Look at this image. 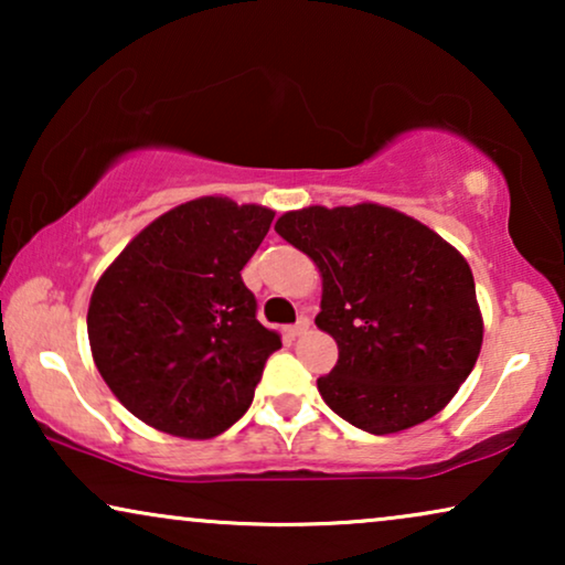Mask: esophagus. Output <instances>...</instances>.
<instances>
[{
	"mask_svg": "<svg viewBox=\"0 0 565 565\" xmlns=\"http://www.w3.org/2000/svg\"><path fill=\"white\" fill-rule=\"evenodd\" d=\"M308 327H311V319H308V316H300V319H298L296 323H290V327L285 329V334H288L290 339H296V337H300V334H306Z\"/></svg>",
	"mask_w": 565,
	"mask_h": 565,
	"instance_id": "1",
	"label": "esophagus"
}]
</instances>
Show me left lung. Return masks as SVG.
Returning a JSON list of instances; mask_svg holds the SVG:
<instances>
[{
	"instance_id": "8db88e82",
	"label": "left lung",
	"mask_w": 565,
	"mask_h": 565,
	"mask_svg": "<svg viewBox=\"0 0 565 565\" xmlns=\"http://www.w3.org/2000/svg\"><path fill=\"white\" fill-rule=\"evenodd\" d=\"M275 231L319 267L316 327L339 360L319 393L370 435H391L443 412L473 370L483 342L468 262L443 236L375 203L311 205Z\"/></svg>"
}]
</instances>
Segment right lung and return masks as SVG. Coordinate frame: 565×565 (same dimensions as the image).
<instances>
[{"label":"right lung","instance_id":"add662e5","mask_svg":"<svg viewBox=\"0 0 565 565\" xmlns=\"http://www.w3.org/2000/svg\"><path fill=\"white\" fill-rule=\"evenodd\" d=\"M273 218L262 205L190 200L149 223L99 277L87 311L92 358L149 427L211 439L249 408L282 347L242 280Z\"/></svg>","mask_w":565,"mask_h":565}]
</instances>
